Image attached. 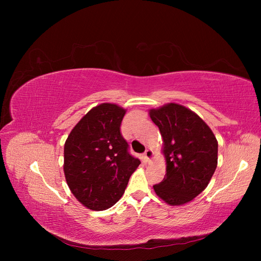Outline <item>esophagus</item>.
I'll use <instances>...</instances> for the list:
<instances>
[{"label": "esophagus", "instance_id": "34e87169", "mask_svg": "<svg viewBox=\"0 0 261 261\" xmlns=\"http://www.w3.org/2000/svg\"><path fill=\"white\" fill-rule=\"evenodd\" d=\"M144 155H145V159H146L147 162L151 161L152 158H153V151H152L151 149H147L146 151H145V153H144Z\"/></svg>", "mask_w": 261, "mask_h": 261}]
</instances>
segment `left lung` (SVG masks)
I'll return each instance as SVG.
<instances>
[{
    "label": "left lung",
    "instance_id": "obj_1",
    "mask_svg": "<svg viewBox=\"0 0 261 261\" xmlns=\"http://www.w3.org/2000/svg\"><path fill=\"white\" fill-rule=\"evenodd\" d=\"M163 139L167 174L153 185L171 206L193 200L209 184L218 164V141L209 126L192 110L168 103L149 111Z\"/></svg>",
    "mask_w": 261,
    "mask_h": 261
}]
</instances>
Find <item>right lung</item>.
I'll use <instances>...</instances> for the list:
<instances>
[{
  "label": "right lung",
  "instance_id": "add662e5",
  "mask_svg": "<svg viewBox=\"0 0 261 261\" xmlns=\"http://www.w3.org/2000/svg\"><path fill=\"white\" fill-rule=\"evenodd\" d=\"M125 113V109L113 103L94 107L65 141L67 185L88 209L101 211L115 204L140 164L128 152V144L120 130Z\"/></svg>",
  "mask_w": 261,
  "mask_h": 261
}]
</instances>
